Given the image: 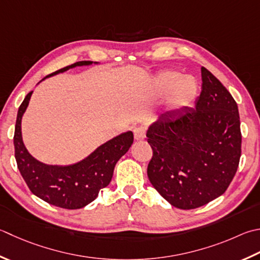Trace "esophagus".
Segmentation results:
<instances>
[{"mask_svg":"<svg viewBox=\"0 0 260 260\" xmlns=\"http://www.w3.org/2000/svg\"><path fill=\"white\" fill-rule=\"evenodd\" d=\"M146 136V127L145 126H137L134 128V137L136 140H144Z\"/></svg>","mask_w":260,"mask_h":260,"instance_id":"obj_1","label":"esophagus"}]
</instances>
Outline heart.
<instances>
[{"mask_svg": "<svg viewBox=\"0 0 260 260\" xmlns=\"http://www.w3.org/2000/svg\"><path fill=\"white\" fill-rule=\"evenodd\" d=\"M154 91L159 95L170 93V108L180 109L189 106L195 99L197 84L194 79L189 76L184 78L177 71H166L156 76Z\"/></svg>", "mask_w": 260, "mask_h": 260, "instance_id": "1", "label": "heart"}]
</instances>
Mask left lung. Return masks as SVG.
<instances>
[{
    "mask_svg": "<svg viewBox=\"0 0 260 260\" xmlns=\"http://www.w3.org/2000/svg\"><path fill=\"white\" fill-rule=\"evenodd\" d=\"M195 108L166 113L147 131L152 147L147 177L172 206L192 210L224 194L241 156L236 100L202 66Z\"/></svg>",
    "mask_w": 260,
    "mask_h": 260,
    "instance_id": "8db88e82",
    "label": "left lung"
}]
</instances>
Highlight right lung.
Returning <instances> with one entry per match:
<instances>
[{
  "label": "right lung",
  "instance_id": "1",
  "mask_svg": "<svg viewBox=\"0 0 260 260\" xmlns=\"http://www.w3.org/2000/svg\"><path fill=\"white\" fill-rule=\"evenodd\" d=\"M91 63L90 60L76 62L47 76ZM31 93L32 91L25 95L20 105L15 121L13 143L18 169L30 191L48 204L66 210L82 208L95 200L100 189L109 185L117 161L133 144V133L127 132L108 141L86 159L73 166L56 167L40 164L28 153L21 137V118Z\"/></svg>",
  "mask_w": 260,
  "mask_h": 260
}]
</instances>
